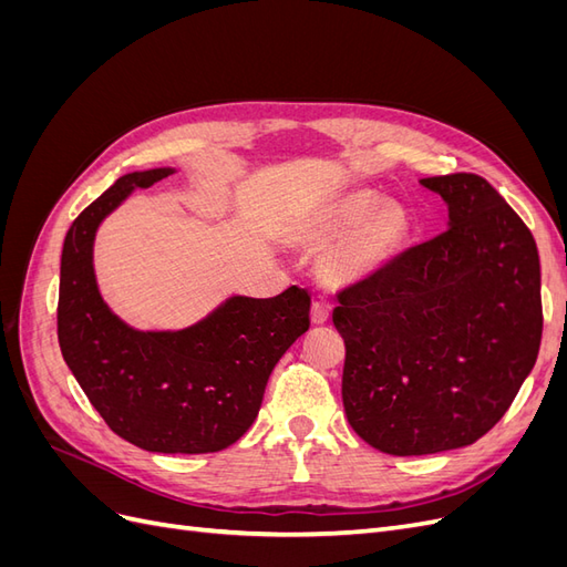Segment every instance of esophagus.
<instances>
[{"label":"esophagus","mask_w":567,"mask_h":567,"mask_svg":"<svg viewBox=\"0 0 567 567\" xmlns=\"http://www.w3.org/2000/svg\"><path fill=\"white\" fill-rule=\"evenodd\" d=\"M329 315H331V307L326 305V302H321V300H317V302H312V312H310V317H312V323H326L329 321Z\"/></svg>","instance_id":"esophagus-1"}]
</instances>
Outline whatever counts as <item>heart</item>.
Returning <instances> with one entry per match:
<instances>
[{
  "mask_svg": "<svg viewBox=\"0 0 567 567\" xmlns=\"http://www.w3.org/2000/svg\"><path fill=\"white\" fill-rule=\"evenodd\" d=\"M411 238V215L398 200H383L373 188H352L307 217L298 241L326 248L321 279L329 286H352L383 271Z\"/></svg>",
  "mask_w": 567,
  "mask_h": 567,
  "instance_id": "obj_1",
  "label": "heart"
}]
</instances>
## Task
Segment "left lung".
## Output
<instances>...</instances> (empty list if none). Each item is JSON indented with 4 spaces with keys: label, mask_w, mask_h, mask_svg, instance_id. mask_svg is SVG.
Segmentation results:
<instances>
[{
    "label": "left lung",
    "mask_w": 567,
    "mask_h": 567,
    "mask_svg": "<svg viewBox=\"0 0 567 567\" xmlns=\"http://www.w3.org/2000/svg\"><path fill=\"white\" fill-rule=\"evenodd\" d=\"M447 203L440 236L338 293L342 404L354 433L394 456L458 450L492 431L537 362L539 252L477 175L421 179Z\"/></svg>",
    "instance_id": "1"
}]
</instances>
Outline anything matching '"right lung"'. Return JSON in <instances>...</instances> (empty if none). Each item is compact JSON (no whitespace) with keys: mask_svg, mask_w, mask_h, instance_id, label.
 <instances>
[{"mask_svg":"<svg viewBox=\"0 0 567 567\" xmlns=\"http://www.w3.org/2000/svg\"><path fill=\"white\" fill-rule=\"evenodd\" d=\"M169 175L175 167L123 175L68 229L59 346L113 433L146 452L208 454L252 425L269 373L310 329V293L290 286L277 298L231 296L179 331H140L120 319L99 293L96 229L134 188Z\"/></svg>","mask_w":567,"mask_h":567,"instance_id":"obj_1","label":"right lung"}]
</instances>
